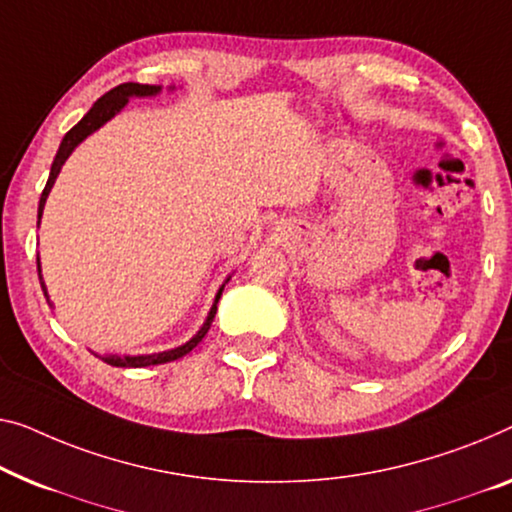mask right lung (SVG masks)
<instances>
[{
    "label": "right lung",
    "instance_id": "obj_1",
    "mask_svg": "<svg viewBox=\"0 0 512 512\" xmlns=\"http://www.w3.org/2000/svg\"><path fill=\"white\" fill-rule=\"evenodd\" d=\"M160 91H163V87H160V85H140V82H126V85H119V87L110 89L108 94L101 96L94 105H91V110L78 121V124L71 128V131L64 135V140H61V144H59V151H57V156H55V160H52V167H50L48 183H45V188H43V193H41V200H38V220H36V225H41L45 200H48L50 190H52V186H55V181H57L59 172H61V167H64L68 156H71L73 151H75V147L85 142L91 133H96L98 128L108 124V121L114 117V114H119L121 110L126 108L131 98H151V96H158ZM170 91H174V87H170ZM36 269H38V280H41V289H43L45 299H48V303L52 305L50 296H48V287H45L43 276H41V257H36ZM230 278L232 276H227L223 285L218 287L216 299H213L209 315H207V319H204V324L200 326V331H197L188 342H183V345L174 347V349H167V352H158V354H137V356H131V354H105V356H101V354H96V356L103 358L105 363L114 365V368H147V365L177 361V358L186 356L188 352H193V349L202 342L204 335H207L209 326L213 322V317H216L220 296H223V289H225L227 282H230Z\"/></svg>",
    "mask_w": 512,
    "mask_h": 512
}]
</instances>
